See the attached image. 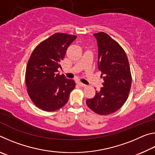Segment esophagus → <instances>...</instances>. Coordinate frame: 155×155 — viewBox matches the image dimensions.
<instances>
[{
    "instance_id": "34e87169",
    "label": "esophagus",
    "mask_w": 155,
    "mask_h": 155,
    "mask_svg": "<svg viewBox=\"0 0 155 155\" xmlns=\"http://www.w3.org/2000/svg\"><path fill=\"white\" fill-rule=\"evenodd\" d=\"M78 85L80 86V87H86V85H85V84H83V83H81V82H78Z\"/></svg>"
}]
</instances>
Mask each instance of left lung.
<instances>
[{
    "label": "left lung",
    "mask_w": 155,
    "mask_h": 155,
    "mask_svg": "<svg viewBox=\"0 0 155 155\" xmlns=\"http://www.w3.org/2000/svg\"><path fill=\"white\" fill-rule=\"evenodd\" d=\"M94 36L98 45V68L104 82L86 103L96 114L109 115L121 108L128 98L132 81L130 65L124 49L108 34L100 32Z\"/></svg>",
    "instance_id": "1"
}]
</instances>
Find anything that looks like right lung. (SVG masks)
Segmentation results:
<instances>
[{"instance_id": "obj_1", "label": "right lung", "mask_w": 155, "mask_h": 155, "mask_svg": "<svg viewBox=\"0 0 155 155\" xmlns=\"http://www.w3.org/2000/svg\"><path fill=\"white\" fill-rule=\"evenodd\" d=\"M77 36L57 33L34 49L26 69L28 96L35 105L46 111L64 107L75 87L73 79L58 73L67 48Z\"/></svg>"}]
</instances>
